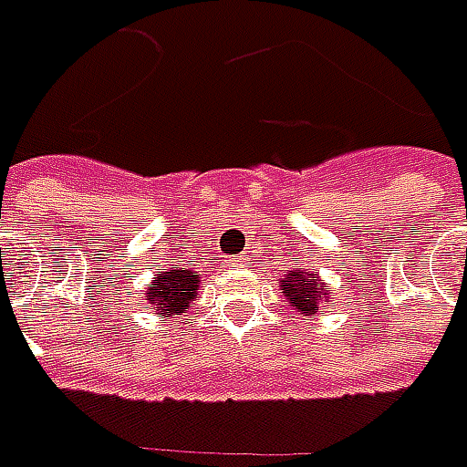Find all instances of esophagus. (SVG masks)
Wrapping results in <instances>:
<instances>
[{
	"label": "esophagus",
	"instance_id": "esophagus-1",
	"mask_svg": "<svg viewBox=\"0 0 467 467\" xmlns=\"http://www.w3.org/2000/svg\"><path fill=\"white\" fill-rule=\"evenodd\" d=\"M233 265H243V260H240V257H234V260H233Z\"/></svg>",
	"mask_w": 467,
	"mask_h": 467
}]
</instances>
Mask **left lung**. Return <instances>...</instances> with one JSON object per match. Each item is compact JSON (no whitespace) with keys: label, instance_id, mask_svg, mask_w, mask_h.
Returning a JSON list of instances; mask_svg holds the SVG:
<instances>
[{"label":"left lung","instance_id":"obj_1","mask_svg":"<svg viewBox=\"0 0 467 467\" xmlns=\"http://www.w3.org/2000/svg\"><path fill=\"white\" fill-rule=\"evenodd\" d=\"M279 289L286 296L289 306H295L304 317H312L319 312L324 302H329L331 289L324 286V279L314 277L306 269H289L285 277L279 279Z\"/></svg>","mask_w":467,"mask_h":467}]
</instances>
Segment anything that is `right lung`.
Instances as JSON below:
<instances>
[{
    "instance_id": "1",
    "label": "right lung",
    "mask_w": 467,
    "mask_h": 467,
    "mask_svg": "<svg viewBox=\"0 0 467 467\" xmlns=\"http://www.w3.org/2000/svg\"><path fill=\"white\" fill-rule=\"evenodd\" d=\"M198 272H190L181 265H171L165 272L155 275L148 286L146 309H155V314H161V319L188 312L190 304L198 299Z\"/></svg>"
}]
</instances>
